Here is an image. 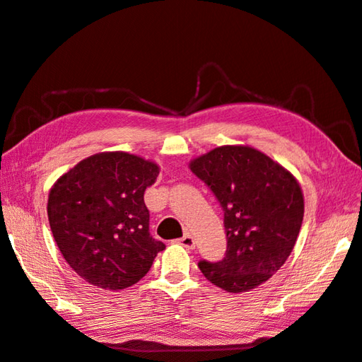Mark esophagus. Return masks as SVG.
Masks as SVG:
<instances>
[{"mask_svg": "<svg viewBox=\"0 0 362 362\" xmlns=\"http://www.w3.org/2000/svg\"><path fill=\"white\" fill-rule=\"evenodd\" d=\"M180 245L187 249H195V240L190 234H184V237L180 240Z\"/></svg>", "mask_w": 362, "mask_h": 362, "instance_id": "esophagus-1", "label": "esophagus"}]
</instances>
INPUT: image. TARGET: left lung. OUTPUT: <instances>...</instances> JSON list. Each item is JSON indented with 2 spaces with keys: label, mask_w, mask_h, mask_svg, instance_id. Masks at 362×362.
<instances>
[{
  "label": "left lung",
  "mask_w": 362,
  "mask_h": 362,
  "mask_svg": "<svg viewBox=\"0 0 362 362\" xmlns=\"http://www.w3.org/2000/svg\"><path fill=\"white\" fill-rule=\"evenodd\" d=\"M224 212L228 247L198 268L228 293H245L276 274L290 257L303 220L299 182L262 151L223 146L190 163Z\"/></svg>",
  "instance_id": "8db88e82"
}]
</instances>
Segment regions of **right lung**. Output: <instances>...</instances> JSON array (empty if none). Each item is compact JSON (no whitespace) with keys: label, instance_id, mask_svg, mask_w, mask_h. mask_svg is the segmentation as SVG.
Here are the masks:
<instances>
[{"label":"right lung","instance_id":"right-lung-1","mask_svg":"<svg viewBox=\"0 0 362 362\" xmlns=\"http://www.w3.org/2000/svg\"><path fill=\"white\" fill-rule=\"evenodd\" d=\"M159 167L124 151L86 158L57 180L47 199L55 243L88 284L124 290L147 274L165 245L150 235L144 192Z\"/></svg>","mask_w":362,"mask_h":362}]
</instances>
